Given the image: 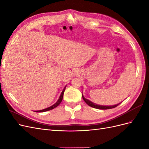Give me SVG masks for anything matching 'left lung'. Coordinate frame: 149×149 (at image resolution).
<instances>
[{
  "label": "left lung",
  "mask_w": 149,
  "mask_h": 149,
  "mask_svg": "<svg viewBox=\"0 0 149 149\" xmlns=\"http://www.w3.org/2000/svg\"><path fill=\"white\" fill-rule=\"evenodd\" d=\"M82 96H83V100L85 101V102L88 105H89V106H91L92 107L94 108H96V109H112V108H114L118 106L119 104H120V103L118 104H116V105H114V106H100V105H97L96 104H94L92 102H91L90 101H89L87 99H86L84 97V96H83L82 94Z\"/></svg>",
  "instance_id": "1"
}]
</instances>
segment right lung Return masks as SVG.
<instances>
[{
  "instance_id": "obj_1",
  "label": "right lung",
  "mask_w": 149,
  "mask_h": 149,
  "mask_svg": "<svg viewBox=\"0 0 149 149\" xmlns=\"http://www.w3.org/2000/svg\"><path fill=\"white\" fill-rule=\"evenodd\" d=\"M65 88L66 87L63 89V91L61 94V95L59 97V99H58V101L55 104H53V106L49 107L48 108H46V109H42V110H40V111H36L35 112H45V111H49V110H52L53 109H54V108H55L56 107H57L58 105H60V104L61 103V102L62 101V100H63V94H64V92L65 91Z\"/></svg>"
}]
</instances>
